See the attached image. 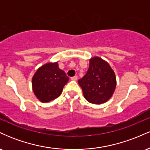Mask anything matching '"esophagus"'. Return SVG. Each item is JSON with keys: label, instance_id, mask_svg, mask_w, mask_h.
<instances>
[{"label": "esophagus", "instance_id": "34e87169", "mask_svg": "<svg viewBox=\"0 0 150 150\" xmlns=\"http://www.w3.org/2000/svg\"><path fill=\"white\" fill-rule=\"evenodd\" d=\"M71 80H74V81L77 80V76H73V77H71Z\"/></svg>", "mask_w": 150, "mask_h": 150}]
</instances>
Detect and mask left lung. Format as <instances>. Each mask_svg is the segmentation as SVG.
I'll list each match as a JSON object with an SVG mask.
<instances>
[{"mask_svg":"<svg viewBox=\"0 0 150 150\" xmlns=\"http://www.w3.org/2000/svg\"><path fill=\"white\" fill-rule=\"evenodd\" d=\"M78 83L87 101L101 104L112 97L116 86V75L107 62L94 57L89 60V69Z\"/></svg>","mask_w":150,"mask_h":150,"instance_id":"left-lung-1","label":"left lung"}]
</instances>
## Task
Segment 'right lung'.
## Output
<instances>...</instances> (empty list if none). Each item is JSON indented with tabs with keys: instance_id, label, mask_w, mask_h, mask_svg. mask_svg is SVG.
Returning <instances> with one entry per match:
<instances>
[{
	"instance_id": "add662e5",
	"label": "right lung",
	"mask_w": 150,
	"mask_h": 150,
	"mask_svg": "<svg viewBox=\"0 0 150 150\" xmlns=\"http://www.w3.org/2000/svg\"><path fill=\"white\" fill-rule=\"evenodd\" d=\"M69 77L58 68L57 63H49L37 70L32 78L34 94L42 102H49L61 95Z\"/></svg>"
}]
</instances>
